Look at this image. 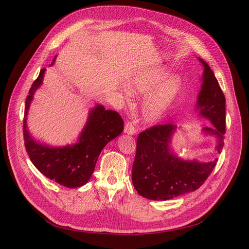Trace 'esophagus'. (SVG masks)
<instances>
[{"mask_svg":"<svg viewBox=\"0 0 249 249\" xmlns=\"http://www.w3.org/2000/svg\"><path fill=\"white\" fill-rule=\"evenodd\" d=\"M124 131H125V133H127V134H134L135 132H136V128H135V126L132 124V122H130V121H127L126 123H125V127H124Z\"/></svg>","mask_w":249,"mask_h":249,"instance_id":"1","label":"esophagus"}]
</instances>
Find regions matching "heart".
I'll list each match as a JSON object with an SVG mask.
<instances>
[{
	"instance_id": "obj_1",
	"label": "heart",
	"mask_w": 249,
	"mask_h": 249,
	"mask_svg": "<svg viewBox=\"0 0 249 249\" xmlns=\"http://www.w3.org/2000/svg\"><path fill=\"white\" fill-rule=\"evenodd\" d=\"M169 71L163 68H156L142 72L130 84V89L139 95L151 93L143 103L142 115L148 122H154L163 117L165 112L181 89L179 78H167Z\"/></svg>"
}]
</instances>
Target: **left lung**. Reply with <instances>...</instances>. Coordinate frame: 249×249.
<instances>
[{"mask_svg": "<svg viewBox=\"0 0 249 249\" xmlns=\"http://www.w3.org/2000/svg\"><path fill=\"white\" fill-rule=\"evenodd\" d=\"M200 60L205 70L197 108L214 125V128L205 127L204 130L217 136L216 149L220 153L225 138L226 100L214 72L203 59ZM176 128L171 123L158 124L145 129L137 137L132 181L142 197L155 201L178 197L198 190L213 172L218 160L211 162L185 161L171 152L168 143Z\"/></svg>", "mask_w": 249, "mask_h": 249, "instance_id": "left-lung-1", "label": "left lung"}]
</instances>
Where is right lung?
Masks as SVG:
<instances>
[{
	"label": "right lung",
	"instance_id": "obj_1",
	"mask_svg": "<svg viewBox=\"0 0 249 249\" xmlns=\"http://www.w3.org/2000/svg\"><path fill=\"white\" fill-rule=\"evenodd\" d=\"M53 62L54 59L52 63ZM44 71L45 69H42L39 72L26 98L23 120L25 148L32 163L46 178L67 188L82 187L93 175L102 149L123 131L124 122L118 112L106 110L99 105L90 111L80 141L73 146L69 145L61 148L39 144L29 134L25 117L34 91L42 83Z\"/></svg>",
	"mask_w": 249,
	"mask_h": 249
}]
</instances>
